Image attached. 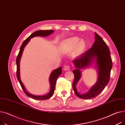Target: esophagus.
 I'll list each match as a JSON object with an SVG mask.
<instances>
[{"instance_id":"34e87169","label":"esophagus","mask_w":125,"mask_h":125,"mask_svg":"<svg viewBox=\"0 0 125 125\" xmlns=\"http://www.w3.org/2000/svg\"><path fill=\"white\" fill-rule=\"evenodd\" d=\"M63 69L64 71H69L70 70V66L68 65H65L64 66V68H63Z\"/></svg>"}]
</instances>
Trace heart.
Masks as SVG:
<instances>
[{"label":"heart","mask_w":125,"mask_h":125,"mask_svg":"<svg viewBox=\"0 0 125 125\" xmlns=\"http://www.w3.org/2000/svg\"><path fill=\"white\" fill-rule=\"evenodd\" d=\"M63 45L68 51L73 50V54L75 56H79L84 51L86 43L83 40H79L77 37L70 38L63 42Z\"/></svg>","instance_id":"b5f03b06"}]
</instances>
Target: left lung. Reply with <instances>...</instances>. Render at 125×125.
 I'll list each match as a JSON object with an SVG mask.
<instances>
[{
	"label": "left lung",
	"mask_w": 125,
	"mask_h": 125,
	"mask_svg": "<svg viewBox=\"0 0 125 125\" xmlns=\"http://www.w3.org/2000/svg\"><path fill=\"white\" fill-rule=\"evenodd\" d=\"M72 62L76 68L73 71L75 76L73 88L77 96L87 99L96 97L108 84L112 68L110 51L105 42L95 32V42L92 47ZM93 64L97 70V81L87 93L80 94L78 92L76 86L82 76L81 70L89 67Z\"/></svg>",
	"instance_id": "obj_1"
}]
</instances>
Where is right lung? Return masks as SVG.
I'll return each instance as SVG.
<instances>
[{"instance_id":"right-lung-1","label":"right lung","mask_w":125,"mask_h":125,"mask_svg":"<svg viewBox=\"0 0 125 125\" xmlns=\"http://www.w3.org/2000/svg\"><path fill=\"white\" fill-rule=\"evenodd\" d=\"M54 32L53 30H38L35 31L33 33H32L29 37L26 39L22 44V45L21 46L20 52L18 54V55L17 57L16 60V63H17V77L18 79V80L19 82L20 83L22 89H23V91L25 93V94L27 95L29 97H31L32 98L37 99V100H45L47 99L48 98H50L53 95L54 92V89L55 86L56 84V81L57 78L58 77L60 76L62 73V67L58 68L54 70H53L52 72L51 73L50 75L49 78V82L50 84V90L49 92L44 95H36L32 94L29 92L27 89L26 88L25 86H24V84L22 82L21 80V79L20 77V60L21 57L22 56V54H23V52L24 51V49L26 46V45L29 43V42L30 41L31 39L35 37L36 36H41V37H47L51 34H52Z\"/></svg>"}]
</instances>
